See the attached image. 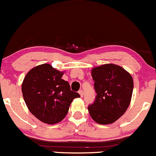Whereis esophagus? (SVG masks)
Here are the masks:
<instances>
[{
    "mask_svg": "<svg viewBox=\"0 0 156 156\" xmlns=\"http://www.w3.org/2000/svg\"><path fill=\"white\" fill-rule=\"evenodd\" d=\"M78 93L80 94V95H81V97H83V90H79V91H78Z\"/></svg>",
    "mask_w": 156,
    "mask_h": 156,
    "instance_id": "34e87169",
    "label": "esophagus"
}]
</instances>
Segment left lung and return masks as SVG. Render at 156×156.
<instances>
[{
  "label": "left lung",
  "instance_id": "obj_1",
  "mask_svg": "<svg viewBox=\"0 0 156 156\" xmlns=\"http://www.w3.org/2000/svg\"><path fill=\"white\" fill-rule=\"evenodd\" d=\"M96 96L88 107L92 119L99 124H109L124 114L131 101L133 80L124 68L112 64L92 69Z\"/></svg>",
  "mask_w": 156,
  "mask_h": 156
}]
</instances>
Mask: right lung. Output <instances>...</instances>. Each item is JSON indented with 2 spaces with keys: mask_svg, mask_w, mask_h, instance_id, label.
Listing matches in <instances>:
<instances>
[{
  "mask_svg": "<svg viewBox=\"0 0 156 156\" xmlns=\"http://www.w3.org/2000/svg\"><path fill=\"white\" fill-rule=\"evenodd\" d=\"M64 72L44 64L27 73L22 83V92L29 110L42 122L55 124L64 119L73 99L79 98L61 78Z\"/></svg>",
  "mask_w": 156,
  "mask_h": 156,
  "instance_id": "right-lung-1",
  "label": "right lung"
}]
</instances>
